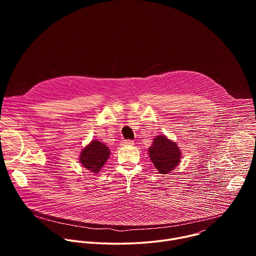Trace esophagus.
<instances>
[{"instance_id":"esophagus-1","label":"esophagus","mask_w":256,"mask_h":256,"mask_svg":"<svg viewBox=\"0 0 256 256\" xmlns=\"http://www.w3.org/2000/svg\"><path fill=\"white\" fill-rule=\"evenodd\" d=\"M122 146H132L134 144V140H124L122 142H120Z\"/></svg>"}]
</instances>
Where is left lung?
I'll list each match as a JSON object with an SVG mask.
<instances>
[{
  "mask_svg": "<svg viewBox=\"0 0 256 256\" xmlns=\"http://www.w3.org/2000/svg\"><path fill=\"white\" fill-rule=\"evenodd\" d=\"M151 161L161 174H167L180 162L181 154L176 142L168 140L165 136H158L149 148Z\"/></svg>",
  "mask_w": 256,
  "mask_h": 256,
  "instance_id": "1",
  "label": "left lung"
}]
</instances>
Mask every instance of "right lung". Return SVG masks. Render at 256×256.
<instances>
[{"instance_id": "1", "label": "right lung", "mask_w": 256, "mask_h": 256, "mask_svg": "<svg viewBox=\"0 0 256 256\" xmlns=\"http://www.w3.org/2000/svg\"><path fill=\"white\" fill-rule=\"evenodd\" d=\"M109 149L106 144L100 142L99 140H92L87 147H85L80 155V162L83 167L87 168L93 173H98V171L105 164L109 157Z\"/></svg>"}]
</instances>
